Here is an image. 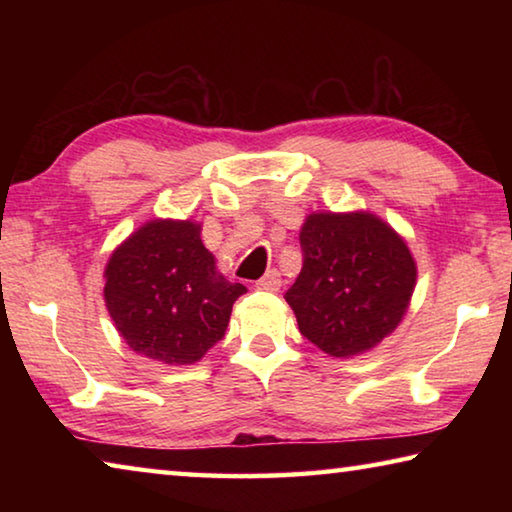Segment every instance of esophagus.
Segmentation results:
<instances>
[{
	"instance_id": "esophagus-1",
	"label": "esophagus",
	"mask_w": 512,
	"mask_h": 512,
	"mask_svg": "<svg viewBox=\"0 0 512 512\" xmlns=\"http://www.w3.org/2000/svg\"><path fill=\"white\" fill-rule=\"evenodd\" d=\"M255 287L262 289V291H277L282 287V277H280V273L275 271V268H271V271H266L262 280H257Z\"/></svg>"
}]
</instances>
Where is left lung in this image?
<instances>
[{"mask_svg": "<svg viewBox=\"0 0 512 512\" xmlns=\"http://www.w3.org/2000/svg\"><path fill=\"white\" fill-rule=\"evenodd\" d=\"M300 248L302 271L284 298L316 348L354 357L400 325L418 271L391 225L368 212L309 214Z\"/></svg>", "mask_w": 512, "mask_h": 512, "instance_id": "left-lung-1", "label": "left lung"}]
</instances>
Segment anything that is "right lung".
<instances>
[{"mask_svg":"<svg viewBox=\"0 0 512 512\" xmlns=\"http://www.w3.org/2000/svg\"><path fill=\"white\" fill-rule=\"evenodd\" d=\"M103 298L131 350L189 366L219 343L235 300L246 293L216 271L194 221L155 219L133 232L106 266Z\"/></svg>","mask_w":512,"mask_h":512,"instance_id":"right-lung-1","label":"right lung"}]
</instances>
